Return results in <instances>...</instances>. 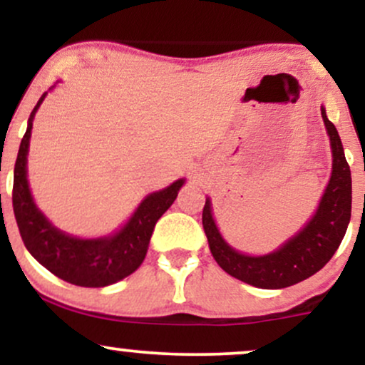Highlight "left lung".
I'll use <instances>...</instances> for the list:
<instances>
[{"mask_svg": "<svg viewBox=\"0 0 365 365\" xmlns=\"http://www.w3.org/2000/svg\"><path fill=\"white\" fill-rule=\"evenodd\" d=\"M321 115L333 153L329 183L312 220L279 249L266 255H247L230 247L215 223L211 200L206 199L202 226L209 249L221 269L233 278L266 290L292 287L322 269L340 247L351 215V175L338 130L322 106Z\"/></svg>", "mask_w": 365, "mask_h": 365, "instance_id": "obj_1", "label": "left lung"}]
</instances>
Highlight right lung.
<instances>
[{"instance_id":"obj_1","label":"right lung","mask_w":365,"mask_h":365,"mask_svg":"<svg viewBox=\"0 0 365 365\" xmlns=\"http://www.w3.org/2000/svg\"><path fill=\"white\" fill-rule=\"evenodd\" d=\"M54 87V86H53ZM46 94L41 96L29 116L27 132L20 142L14 173V212L20 237L37 262L54 276L77 287L101 288L127 278L144 261L153 230L158 220L177 199L185 180L145 197L115 235L101 238H77L66 235L48 221L32 199L27 182V154L31 144L32 120Z\"/></svg>"}]
</instances>
